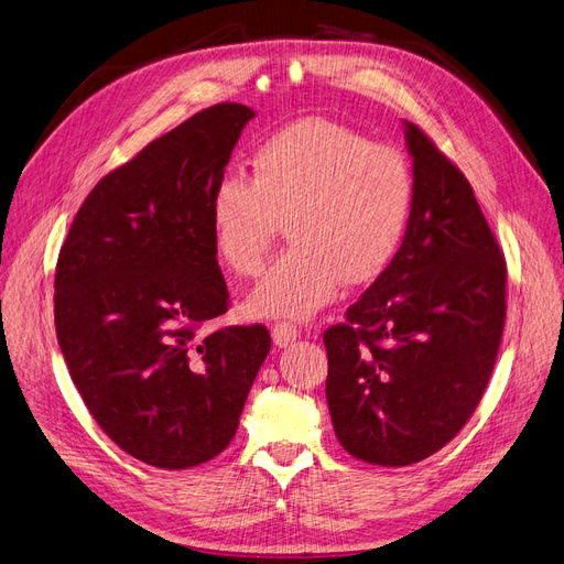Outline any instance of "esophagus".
I'll return each mask as SVG.
<instances>
[{
    "label": "esophagus",
    "mask_w": 564,
    "mask_h": 564,
    "mask_svg": "<svg viewBox=\"0 0 564 564\" xmlns=\"http://www.w3.org/2000/svg\"><path fill=\"white\" fill-rule=\"evenodd\" d=\"M297 337H300V330L295 328V325H290V323H276L274 330H271V339H274V344H276L279 349L290 347V344H293Z\"/></svg>",
    "instance_id": "1"
}]
</instances>
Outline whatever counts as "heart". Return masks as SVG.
Segmentation results:
<instances>
[{"mask_svg": "<svg viewBox=\"0 0 564 564\" xmlns=\"http://www.w3.org/2000/svg\"><path fill=\"white\" fill-rule=\"evenodd\" d=\"M414 206L408 159L330 119H302L262 140L252 180L227 173L210 194L215 256L252 276L285 223L293 243L246 297L252 318L314 316L341 281L370 283L395 258Z\"/></svg>", "mask_w": 564, "mask_h": 564, "instance_id": "1", "label": "heart"}]
</instances>
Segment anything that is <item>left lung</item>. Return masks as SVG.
Listing matches in <instances>:
<instances>
[{"label":"left lung","instance_id":"left-lung-1","mask_svg":"<svg viewBox=\"0 0 564 564\" xmlns=\"http://www.w3.org/2000/svg\"><path fill=\"white\" fill-rule=\"evenodd\" d=\"M414 206L375 283L325 330L330 420L351 457L410 466L447 445L478 408L506 318V262L474 187L403 121Z\"/></svg>","mask_w":564,"mask_h":564}]
</instances>
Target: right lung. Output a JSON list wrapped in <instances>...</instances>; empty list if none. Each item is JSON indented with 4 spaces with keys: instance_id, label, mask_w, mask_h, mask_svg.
<instances>
[{
    "instance_id": "right-lung-1",
    "label": "right lung",
    "mask_w": 564,
    "mask_h": 564,
    "mask_svg": "<svg viewBox=\"0 0 564 564\" xmlns=\"http://www.w3.org/2000/svg\"><path fill=\"white\" fill-rule=\"evenodd\" d=\"M256 112L220 102L150 142L86 196L56 269V333L100 429L131 457L180 470L239 429L269 354L264 325L198 335L227 312L210 194Z\"/></svg>"
}]
</instances>
